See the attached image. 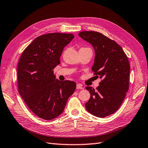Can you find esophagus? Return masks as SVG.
<instances>
[{"instance_id":"obj_1","label":"esophagus","mask_w":148,"mask_h":148,"mask_svg":"<svg viewBox=\"0 0 148 148\" xmlns=\"http://www.w3.org/2000/svg\"><path fill=\"white\" fill-rule=\"evenodd\" d=\"M77 89H83V88L82 87V85H81L80 84H77Z\"/></svg>"}]
</instances>
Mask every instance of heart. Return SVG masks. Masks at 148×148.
<instances>
[{
    "label": "heart",
    "mask_w": 148,
    "mask_h": 148,
    "mask_svg": "<svg viewBox=\"0 0 148 148\" xmlns=\"http://www.w3.org/2000/svg\"><path fill=\"white\" fill-rule=\"evenodd\" d=\"M81 49H87V48H84V47H82V48H81Z\"/></svg>",
    "instance_id": "obj_1"
}]
</instances>
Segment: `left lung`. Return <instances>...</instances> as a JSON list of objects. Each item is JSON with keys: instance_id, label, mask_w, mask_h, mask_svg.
<instances>
[{"instance_id": "obj_1", "label": "left lung", "mask_w": 148, "mask_h": 148, "mask_svg": "<svg viewBox=\"0 0 148 148\" xmlns=\"http://www.w3.org/2000/svg\"><path fill=\"white\" fill-rule=\"evenodd\" d=\"M79 36L95 48L92 70L96 77L102 79L96 90L86 87L91 97L85 107L93 115L105 117L119 109L129 89L130 66L128 57L117 42L101 33L86 31Z\"/></svg>"}]
</instances>
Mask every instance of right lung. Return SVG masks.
Listing matches in <instances>:
<instances>
[{
	"instance_id": "1",
	"label": "right lung",
	"mask_w": 148,
	"mask_h": 148,
	"mask_svg": "<svg viewBox=\"0 0 148 148\" xmlns=\"http://www.w3.org/2000/svg\"><path fill=\"white\" fill-rule=\"evenodd\" d=\"M73 34L52 33L35 38L22 52L17 67L18 89L25 104L38 117L49 120L60 115L76 83L56 79L53 69L59 65L64 48Z\"/></svg>"
}]
</instances>
